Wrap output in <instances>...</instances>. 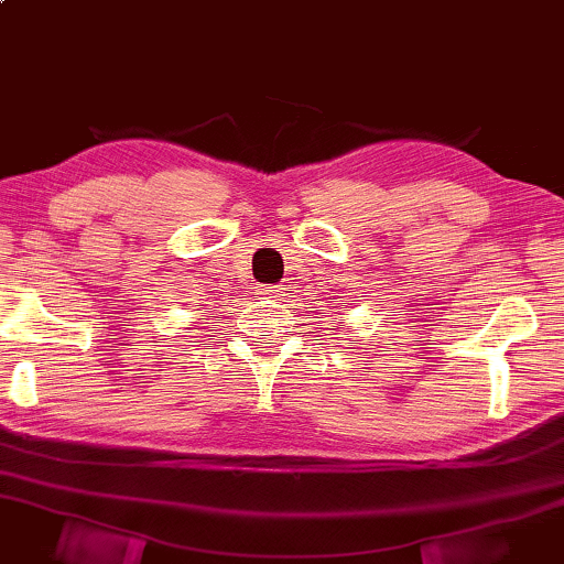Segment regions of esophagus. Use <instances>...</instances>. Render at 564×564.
I'll list each match as a JSON object with an SVG mask.
<instances>
[{
	"label": "esophagus",
	"instance_id": "1",
	"mask_svg": "<svg viewBox=\"0 0 564 564\" xmlns=\"http://www.w3.org/2000/svg\"><path fill=\"white\" fill-rule=\"evenodd\" d=\"M259 295H263V297H271V301H275V297H281L283 295V289L281 285H259Z\"/></svg>",
	"mask_w": 564,
	"mask_h": 564
}]
</instances>
